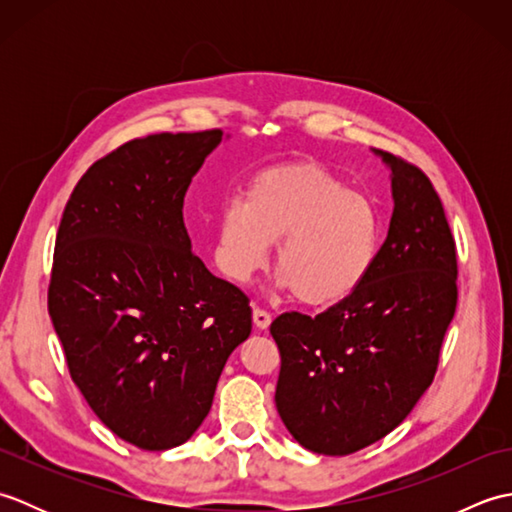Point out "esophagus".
Segmentation results:
<instances>
[{
	"instance_id": "obj_1",
	"label": "esophagus",
	"mask_w": 512,
	"mask_h": 512,
	"mask_svg": "<svg viewBox=\"0 0 512 512\" xmlns=\"http://www.w3.org/2000/svg\"><path fill=\"white\" fill-rule=\"evenodd\" d=\"M270 321H273V317H270V312H266V310H262V308H255V310H253V323H255V328L266 330L268 325H270Z\"/></svg>"
}]
</instances>
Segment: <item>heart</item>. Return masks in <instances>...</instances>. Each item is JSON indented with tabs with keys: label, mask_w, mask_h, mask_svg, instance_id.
<instances>
[{
	"label": "heart",
	"mask_w": 512,
	"mask_h": 512,
	"mask_svg": "<svg viewBox=\"0 0 512 512\" xmlns=\"http://www.w3.org/2000/svg\"><path fill=\"white\" fill-rule=\"evenodd\" d=\"M383 222L376 204L317 162L255 173L242 198L217 217L213 259L248 284L277 242V284L310 308L336 306L363 286L376 264Z\"/></svg>",
	"instance_id": "1"
}]
</instances>
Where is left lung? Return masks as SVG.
<instances>
[{
  "label": "left lung",
  "mask_w": 512,
  "mask_h": 512,
  "mask_svg": "<svg viewBox=\"0 0 512 512\" xmlns=\"http://www.w3.org/2000/svg\"><path fill=\"white\" fill-rule=\"evenodd\" d=\"M389 233L354 295L317 317L270 323L281 369L275 402L301 447L350 455L409 416L436 376L458 306V255L444 206L424 173L387 151Z\"/></svg>",
  "instance_id": "obj_1"
}]
</instances>
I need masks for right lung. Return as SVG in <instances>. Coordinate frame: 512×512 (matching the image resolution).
<instances>
[{"instance_id":"right-lung-1","label":"right lung","mask_w":512,"mask_h":512,"mask_svg":"<svg viewBox=\"0 0 512 512\" xmlns=\"http://www.w3.org/2000/svg\"><path fill=\"white\" fill-rule=\"evenodd\" d=\"M220 129L134 138L96 160L59 224L48 312L74 385L145 451L187 442L213 405L250 306L191 250L184 193Z\"/></svg>"}]
</instances>
